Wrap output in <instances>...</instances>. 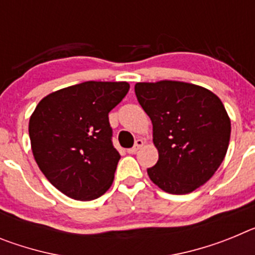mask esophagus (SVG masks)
Masks as SVG:
<instances>
[{
    "instance_id": "34e87169",
    "label": "esophagus",
    "mask_w": 255,
    "mask_h": 255,
    "mask_svg": "<svg viewBox=\"0 0 255 255\" xmlns=\"http://www.w3.org/2000/svg\"><path fill=\"white\" fill-rule=\"evenodd\" d=\"M143 144H144V141L141 140V139H138V140L135 141L134 147L130 148V149H128V152H129V153H136L139 149H140L141 147H143Z\"/></svg>"
}]
</instances>
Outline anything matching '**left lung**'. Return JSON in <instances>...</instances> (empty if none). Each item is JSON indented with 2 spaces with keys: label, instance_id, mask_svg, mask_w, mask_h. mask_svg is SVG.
Returning <instances> with one entry per match:
<instances>
[{
  "label": "left lung",
  "instance_id": "8db88e82",
  "mask_svg": "<svg viewBox=\"0 0 255 255\" xmlns=\"http://www.w3.org/2000/svg\"><path fill=\"white\" fill-rule=\"evenodd\" d=\"M138 102L153 124L158 161L148 168L155 185L188 194L206 184L224 161L231 123L221 100L206 88L182 82L136 83Z\"/></svg>",
  "mask_w": 255,
  "mask_h": 255
}]
</instances>
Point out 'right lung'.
I'll list each match as a JSON object with an SVG mask.
<instances>
[{
	"instance_id": "obj_1",
	"label": "right lung",
	"mask_w": 255,
	"mask_h": 255,
	"mask_svg": "<svg viewBox=\"0 0 255 255\" xmlns=\"http://www.w3.org/2000/svg\"><path fill=\"white\" fill-rule=\"evenodd\" d=\"M126 82H84L48 94L29 121L35 162L52 185L76 200L103 195L121 155L108 114L129 92Z\"/></svg>"
}]
</instances>
